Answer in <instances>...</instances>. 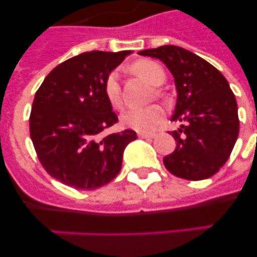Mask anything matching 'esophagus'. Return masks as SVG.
Returning <instances> with one entry per match:
<instances>
[{
    "instance_id": "34e87169",
    "label": "esophagus",
    "mask_w": 257,
    "mask_h": 257,
    "mask_svg": "<svg viewBox=\"0 0 257 257\" xmlns=\"http://www.w3.org/2000/svg\"><path fill=\"white\" fill-rule=\"evenodd\" d=\"M139 138H142V139H153V138H156V134L154 133H139Z\"/></svg>"
}]
</instances>
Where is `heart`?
<instances>
[{
  "mask_svg": "<svg viewBox=\"0 0 257 257\" xmlns=\"http://www.w3.org/2000/svg\"><path fill=\"white\" fill-rule=\"evenodd\" d=\"M136 73L145 78L153 86H158L165 79V70L157 61L143 59L136 61L133 65ZM104 92L109 104L115 109L122 106V94L117 72H110L104 83ZM165 118V109L158 104L142 106V108H130L121 114V123L127 128H133L140 133H148L154 130Z\"/></svg>",
  "mask_w": 257,
  "mask_h": 257,
  "instance_id": "1",
  "label": "heart"
}]
</instances>
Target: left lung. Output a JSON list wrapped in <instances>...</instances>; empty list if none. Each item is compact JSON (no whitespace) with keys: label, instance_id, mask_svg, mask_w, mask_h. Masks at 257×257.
Returning a JSON list of instances; mask_svg holds the SVG:
<instances>
[{"label":"left lung","instance_id":"8db88e82","mask_svg":"<svg viewBox=\"0 0 257 257\" xmlns=\"http://www.w3.org/2000/svg\"><path fill=\"white\" fill-rule=\"evenodd\" d=\"M160 59L175 79L178 100L171 121L176 148L163 158L166 169L187 180H203L225 165L239 133L238 106L228 81L205 59L179 46L143 50Z\"/></svg>","mask_w":257,"mask_h":257}]
</instances>
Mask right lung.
I'll return each mask as SVG.
<instances>
[{"label": "right lung", "instance_id": "1", "mask_svg": "<svg viewBox=\"0 0 257 257\" xmlns=\"http://www.w3.org/2000/svg\"><path fill=\"white\" fill-rule=\"evenodd\" d=\"M130 54V50L79 54L54 68L36 92L31 139L41 165L60 183L92 190L121 171L123 151L136 133L103 135L118 121L104 83Z\"/></svg>", "mask_w": 257, "mask_h": 257}]
</instances>
